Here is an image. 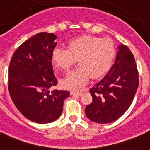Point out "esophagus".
<instances>
[{"mask_svg": "<svg viewBox=\"0 0 150 150\" xmlns=\"http://www.w3.org/2000/svg\"><path fill=\"white\" fill-rule=\"evenodd\" d=\"M82 93V91H71V95L72 96H81Z\"/></svg>", "mask_w": 150, "mask_h": 150, "instance_id": "1", "label": "esophagus"}]
</instances>
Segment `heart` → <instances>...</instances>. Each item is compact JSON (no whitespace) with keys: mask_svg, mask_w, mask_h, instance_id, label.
I'll use <instances>...</instances> for the list:
<instances>
[{"mask_svg":"<svg viewBox=\"0 0 150 150\" xmlns=\"http://www.w3.org/2000/svg\"><path fill=\"white\" fill-rule=\"evenodd\" d=\"M116 54L115 47L110 39L85 35L71 39L68 47H56L51 54L52 63L58 71H68L76 60L79 66L61 80L62 86L78 89L90 77L98 79L108 71Z\"/></svg>","mask_w":150,"mask_h":150,"instance_id":"obj_1","label":"heart"}]
</instances>
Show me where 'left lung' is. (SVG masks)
I'll return each instance as SVG.
<instances>
[{
	"label": "left lung",
	"instance_id": "left-lung-1",
	"mask_svg": "<svg viewBox=\"0 0 150 150\" xmlns=\"http://www.w3.org/2000/svg\"><path fill=\"white\" fill-rule=\"evenodd\" d=\"M138 86L139 73L132 53L127 46H119L109 72L89 89L93 102L86 107L87 117L101 124L116 121L130 107Z\"/></svg>",
	"mask_w": 150,
	"mask_h": 150
}]
</instances>
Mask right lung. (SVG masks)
<instances>
[{
    "instance_id": "right-lung-1",
    "label": "right lung",
    "mask_w": 150,
    "mask_h": 150,
    "mask_svg": "<svg viewBox=\"0 0 150 150\" xmlns=\"http://www.w3.org/2000/svg\"><path fill=\"white\" fill-rule=\"evenodd\" d=\"M56 35L40 33L17 48L8 70V90L21 114L39 124L50 123L61 116L70 93L50 87L57 84L51 62Z\"/></svg>"
}]
</instances>
